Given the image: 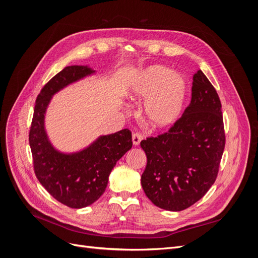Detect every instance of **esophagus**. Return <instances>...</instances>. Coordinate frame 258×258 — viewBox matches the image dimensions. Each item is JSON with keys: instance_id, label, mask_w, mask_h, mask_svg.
<instances>
[{"instance_id": "obj_1", "label": "esophagus", "mask_w": 258, "mask_h": 258, "mask_svg": "<svg viewBox=\"0 0 258 258\" xmlns=\"http://www.w3.org/2000/svg\"><path fill=\"white\" fill-rule=\"evenodd\" d=\"M143 136L142 134H140V132H135L134 135H132V142H134L135 146H138L140 144V142L142 141Z\"/></svg>"}]
</instances>
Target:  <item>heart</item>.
Returning <instances> with one entry per match:
<instances>
[{
  "label": "heart",
  "instance_id": "obj_1",
  "mask_svg": "<svg viewBox=\"0 0 258 258\" xmlns=\"http://www.w3.org/2000/svg\"><path fill=\"white\" fill-rule=\"evenodd\" d=\"M128 98L144 99V115L151 126L165 128L181 116L187 98V84L182 75L163 66L153 64L139 71L130 83Z\"/></svg>",
  "mask_w": 258,
  "mask_h": 258
}]
</instances>
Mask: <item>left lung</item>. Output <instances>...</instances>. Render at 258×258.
Here are the masks:
<instances>
[{"mask_svg": "<svg viewBox=\"0 0 258 258\" xmlns=\"http://www.w3.org/2000/svg\"><path fill=\"white\" fill-rule=\"evenodd\" d=\"M225 141L220 97L199 70L183 115L168 132L141 141L147 157L141 184L147 198L168 211L196 204L215 182Z\"/></svg>", "mask_w": 258, "mask_h": 258, "instance_id": "left-lung-1", "label": "left lung"}]
</instances>
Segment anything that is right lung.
Masks as SVG:
<instances>
[{"mask_svg": "<svg viewBox=\"0 0 258 258\" xmlns=\"http://www.w3.org/2000/svg\"><path fill=\"white\" fill-rule=\"evenodd\" d=\"M95 73L84 66L66 67L42 88L35 101L29 143L34 172L51 196L73 209L90 206L102 196L112 169L132 147L129 129L102 136L85 150L63 154L54 150L44 127L45 112L54 93Z\"/></svg>", "mask_w": 258, "mask_h": 258, "instance_id": "obj_1", "label": "right lung"}]
</instances>
